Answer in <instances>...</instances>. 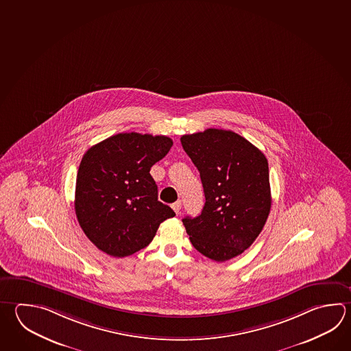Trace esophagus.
Here are the masks:
<instances>
[{"mask_svg": "<svg viewBox=\"0 0 351 351\" xmlns=\"http://www.w3.org/2000/svg\"><path fill=\"white\" fill-rule=\"evenodd\" d=\"M172 210L176 212V215H180V211H181V201H176L175 204H172Z\"/></svg>", "mask_w": 351, "mask_h": 351, "instance_id": "1", "label": "esophagus"}]
</instances>
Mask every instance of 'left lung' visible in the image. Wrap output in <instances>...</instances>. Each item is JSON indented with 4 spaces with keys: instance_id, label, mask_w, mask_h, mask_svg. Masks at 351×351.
<instances>
[{
    "instance_id": "8db88e82",
    "label": "left lung",
    "mask_w": 351,
    "mask_h": 351,
    "mask_svg": "<svg viewBox=\"0 0 351 351\" xmlns=\"http://www.w3.org/2000/svg\"><path fill=\"white\" fill-rule=\"evenodd\" d=\"M205 192L201 215L182 219L192 245L207 258L237 257L258 237L271 211L265 154L231 130L207 129L181 136Z\"/></svg>"
}]
</instances>
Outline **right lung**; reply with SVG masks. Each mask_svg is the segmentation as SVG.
Masks as SVG:
<instances>
[{
  "label": "right lung",
  "mask_w": 351,
  "mask_h": 351,
  "mask_svg": "<svg viewBox=\"0 0 351 351\" xmlns=\"http://www.w3.org/2000/svg\"><path fill=\"white\" fill-rule=\"evenodd\" d=\"M164 135L121 132L88 149L80 161L74 208L86 237L123 258L145 248L175 212L158 201L150 175L171 149Z\"/></svg>",
  "instance_id": "obj_1"
}]
</instances>
